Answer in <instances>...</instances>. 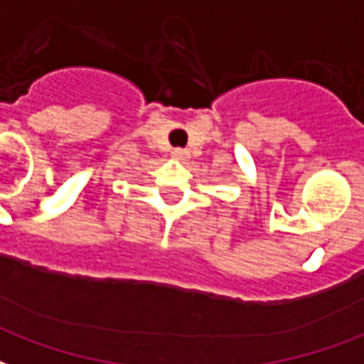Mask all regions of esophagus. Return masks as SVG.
Wrapping results in <instances>:
<instances>
[{
    "instance_id": "esophagus-1",
    "label": "esophagus",
    "mask_w": 364,
    "mask_h": 364,
    "mask_svg": "<svg viewBox=\"0 0 364 364\" xmlns=\"http://www.w3.org/2000/svg\"><path fill=\"white\" fill-rule=\"evenodd\" d=\"M171 156H173L175 159H187L189 158V151L183 150V148H175V150L171 151Z\"/></svg>"
}]
</instances>
